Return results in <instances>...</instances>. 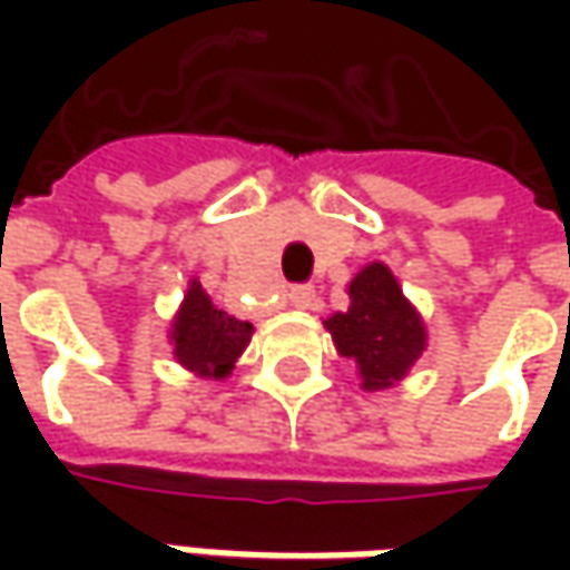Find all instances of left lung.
Instances as JSON below:
<instances>
[{
  "label": "left lung",
  "instance_id": "left-lung-1",
  "mask_svg": "<svg viewBox=\"0 0 570 570\" xmlns=\"http://www.w3.org/2000/svg\"><path fill=\"white\" fill-rule=\"evenodd\" d=\"M253 326L218 311L203 285L193 278L184 304L170 323L174 358L199 377H228L234 362L250 345Z\"/></svg>",
  "mask_w": 570,
  "mask_h": 570
}]
</instances>
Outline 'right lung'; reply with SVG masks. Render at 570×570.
<instances>
[{"mask_svg":"<svg viewBox=\"0 0 570 570\" xmlns=\"http://www.w3.org/2000/svg\"><path fill=\"white\" fill-rule=\"evenodd\" d=\"M348 311L326 320L340 355L355 358L364 390H386L425 352L428 330L396 275L371 263L348 285Z\"/></svg>","mask_w":570,"mask_h":570,"instance_id":"add662e5","label":"right lung"}]
</instances>
